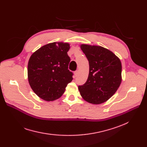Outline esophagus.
<instances>
[{
  "label": "esophagus",
  "instance_id": "obj_1",
  "mask_svg": "<svg viewBox=\"0 0 147 147\" xmlns=\"http://www.w3.org/2000/svg\"><path fill=\"white\" fill-rule=\"evenodd\" d=\"M79 74V70H76L75 72H74V75L75 76H78Z\"/></svg>",
  "mask_w": 147,
  "mask_h": 147
}]
</instances>
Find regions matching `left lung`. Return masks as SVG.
I'll list each match as a JSON object with an SVG mask.
<instances>
[{"label": "left lung", "instance_id": "left-lung-1", "mask_svg": "<svg viewBox=\"0 0 147 147\" xmlns=\"http://www.w3.org/2000/svg\"><path fill=\"white\" fill-rule=\"evenodd\" d=\"M80 48L88 59L89 72L86 82L79 86L80 94L89 103H104L116 92L121 83L120 59L100 46L82 44Z\"/></svg>", "mask_w": 147, "mask_h": 147}]
</instances>
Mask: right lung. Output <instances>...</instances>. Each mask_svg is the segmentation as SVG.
I'll use <instances>...</instances> for the list:
<instances>
[{
	"label": "right lung",
	"mask_w": 147,
	"mask_h": 147,
	"mask_svg": "<svg viewBox=\"0 0 147 147\" xmlns=\"http://www.w3.org/2000/svg\"><path fill=\"white\" fill-rule=\"evenodd\" d=\"M69 48L68 43H50L36 51L29 59V84L34 93L46 101L59 98L73 80V73L68 69Z\"/></svg>",
	"instance_id": "right-lung-1"
}]
</instances>
